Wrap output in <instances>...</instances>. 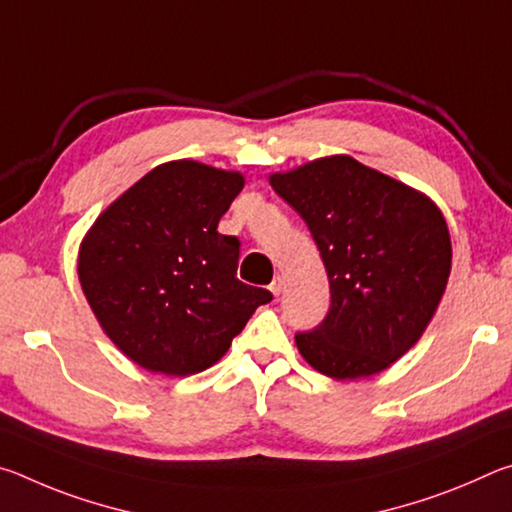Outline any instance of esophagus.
I'll list each match as a JSON object with an SVG mask.
<instances>
[{
  "label": "esophagus",
  "instance_id": "34e87169",
  "mask_svg": "<svg viewBox=\"0 0 512 512\" xmlns=\"http://www.w3.org/2000/svg\"><path fill=\"white\" fill-rule=\"evenodd\" d=\"M268 289H271V293H273V296H280V293H282V289H284V282H282V277H280V275H277V277H275V280L271 282V287H268Z\"/></svg>",
  "mask_w": 512,
  "mask_h": 512
}]
</instances>
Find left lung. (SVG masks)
<instances>
[{
  "instance_id": "left-lung-1",
  "label": "left lung",
  "mask_w": 512,
  "mask_h": 512,
  "mask_svg": "<svg viewBox=\"0 0 512 512\" xmlns=\"http://www.w3.org/2000/svg\"><path fill=\"white\" fill-rule=\"evenodd\" d=\"M311 230L323 257L332 305L298 352L332 379L391 368L420 341L445 296L452 239L427 194L350 155L268 176Z\"/></svg>"
}]
</instances>
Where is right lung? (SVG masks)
<instances>
[{
  "label": "right lung",
  "instance_id": "add662e5",
  "mask_svg": "<svg viewBox=\"0 0 512 512\" xmlns=\"http://www.w3.org/2000/svg\"><path fill=\"white\" fill-rule=\"evenodd\" d=\"M239 171L158 164L103 210L79 246V282L108 339L137 366L189 377L214 366L271 291L237 280L239 239L216 232Z\"/></svg>",
  "mask_w": 512,
  "mask_h": 512
}]
</instances>
